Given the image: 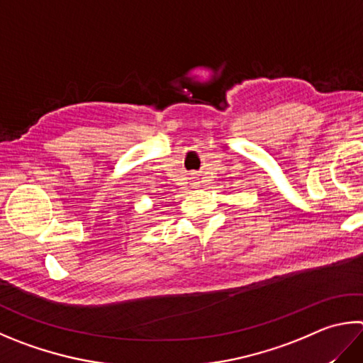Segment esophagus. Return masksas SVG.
<instances>
[{
  "label": "esophagus",
  "mask_w": 363,
  "mask_h": 363,
  "mask_svg": "<svg viewBox=\"0 0 363 363\" xmlns=\"http://www.w3.org/2000/svg\"><path fill=\"white\" fill-rule=\"evenodd\" d=\"M195 184H196V182H195Z\"/></svg>",
  "instance_id": "34e87169"
}]
</instances>
